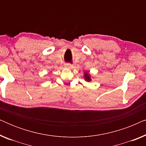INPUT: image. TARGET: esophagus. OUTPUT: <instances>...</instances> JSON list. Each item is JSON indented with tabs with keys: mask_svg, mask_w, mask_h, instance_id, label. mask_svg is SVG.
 Masks as SVG:
<instances>
[{
	"mask_svg": "<svg viewBox=\"0 0 146 146\" xmlns=\"http://www.w3.org/2000/svg\"><path fill=\"white\" fill-rule=\"evenodd\" d=\"M64 67L66 68H71L72 67V66L70 64L67 63V64H64Z\"/></svg>",
	"mask_w": 146,
	"mask_h": 146,
	"instance_id": "34e87169",
	"label": "esophagus"
}]
</instances>
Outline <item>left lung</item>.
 <instances>
[{
  "mask_svg": "<svg viewBox=\"0 0 146 146\" xmlns=\"http://www.w3.org/2000/svg\"><path fill=\"white\" fill-rule=\"evenodd\" d=\"M84 79H85V80L86 81H87V82H90V81H91V78H90V74L88 73V72H86L84 73Z\"/></svg>",
  "mask_w": 146,
  "mask_h": 146,
  "instance_id": "obj_1",
  "label": "left lung"
}]
</instances>
